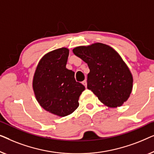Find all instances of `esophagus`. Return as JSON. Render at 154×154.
<instances>
[{"instance_id": "esophagus-1", "label": "esophagus", "mask_w": 154, "mask_h": 154, "mask_svg": "<svg viewBox=\"0 0 154 154\" xmlns=\"http://www.w3.org/2000/svg\"><path fill=\"white\" fill-rule=\"evenodd\" d=\"M82 84L85 86V87H86V86H87V82H86V80H84L83 82H82Z\"/></svg>"}]
</instances>
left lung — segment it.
I'll list each match as a JSON object with an SVG mask.
<instances>
[{
	"mask_svg": "<svg viewBox=\"0 0 154 154\" xmlns=\"http://www.w3.org/2000/svg\"><path fill=\"white\" fill-rule=\"evenodd\" d=\"M73 53L87 63V88L110 107L121 106L133 89V76L120 55L103 43L73 49Z\"/></svg>",
	"mask_w": 154,
	"mask_h": 154,
	"instance_id": "left-lung-1",
	"label": "left lung"
}]
</instances>
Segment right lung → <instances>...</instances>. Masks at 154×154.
<instances>
[{"mask_svg":"<svg viewBox=\"0 0 154 154\" xmlns=\"http://www.w3.org/2000/svg\"><path fill=\"white\" fill-rule=\"evenodd\" d=\"M68 55L65 47L47 53L39 61L33 80L35 96L41 107L62 117L79 107V98L85 89L76 82L75 72L66 68Z\"/></svg>","mask_w":154,"mask_h":154,"instance_id":"add662e5","label":"right lung"}]
</instances>
